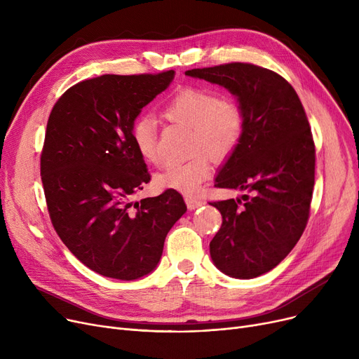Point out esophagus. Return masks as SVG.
I'll return each mask as SVG.
<instances>
[{"instance_id":"34e87169","label":"esophagus","mask_w":359,"mask_h":359,"mask_svg":"<svg viewBox=\"0 0 359 359\" xmlns=\"http://www.w3.org/2000/svg\"><path fill=\"white\" fill-rule=\"evenodd\" d=\"M186 205H187V208H189L191 211L192 210H196V208H201V206H203L205 205V201L203 199H201V198H196V196H186Z\"/></svg>"}]
</instances>
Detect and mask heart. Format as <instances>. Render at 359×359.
Masks as SVG:
<instances>
[{"instance_id":"heart-1","label":"heart","mask_w":359,"mask_h":359,"mask_svg":"<svg viewBox=\"0 0 359 359\" xmlns=\"http://www.w3.org/2000/svg\"><path fill=\"white\" fill-rule=\"evenodd\" d=\"M163 115L168 121L189 126L192 129V149L205 151L214 160L230 156L244 130L240 104L229 96H218L210 88L184 87L179 90L163 106ZM130 138L145 161L151 164L161 163L163 156L154 118H137L130 125ZM210 172L208 157L198 153L186 161H168L154 176V182L163 189L189 194L198 189Z\"/></svg>"}]
</instances>
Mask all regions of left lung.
Listing matches in <instances>:
<instances>
[{
  "mask_svg": "<svg viewBox=\"0 0 359 359\" xmlns=\"http://www.w3.org/2000/svg\"><path fill=\"white\" fill-rule=\"evenodd\" d=\"M184 74L227 88L243 110L241 140L219 168L215 187L250 195L211 202L222 224L210 253L225 275L260 276L287 257L309 221L316 149L304 107L284 77L253 64Z\"/></svg>",
  "mask_w": 359,
  "mask_h": 359,
  "instance_id": "left-lung-1",
  "label": "left lung"
}]
</instances>
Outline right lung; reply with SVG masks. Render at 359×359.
Here are the masks:
<instances>
[{
	"label": "right lung",
	"mask_w": 359,
	"mask_h": 359,
	"mask_svg": "<svg viewBox=\"0 0 359 359\" xmlns=\"http://www.w3.org/2000/svg\"><path fill=\"white\" fill-rule=\"evenodd\" d=\"M173 79L172 69L100 75L68 88L49 115L41 176L52 225L103 276L134 280L153 272L167 233L187 210L175 189L130 201L151 179L130 125Z\"/></svg>",
	"instance_id": "obj_1"
}]
</instances>
